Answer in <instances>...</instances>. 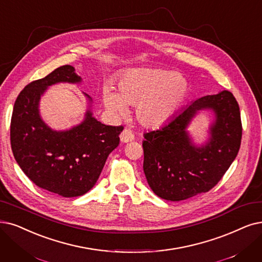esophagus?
I'll return each instance as SVG.
<instances>
[{
  "label": "esophagus",
  "mask_w": 262,
  "mask_h": 262,
  "mask_svg": "<svg viewBox=\"0 0 262 262\" xmlns=\"http://www.w3.org/2000/svg\"><path fill=\"white\" fill-rule=\"evenodd\" d=\"M134 140V134L132 133L131 130L129 129H124L121 134H120V141L121 143H129Z\"/></svg>",
  "instance_id": "1"
}]
</instances>
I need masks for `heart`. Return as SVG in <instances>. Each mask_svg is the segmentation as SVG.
I'll list each match as a JSON object with an SVG mask.
<instances>
[{
  "label": "heart",
  "instance_id": "obj_1",
  "mask_svg": "<svg viewBox=\"0 0 262 262\" xmlns=\"http://www.w3.org/2000/svg\"><path fill=\"white\" fill-rule=\"evenodd\" d=\"M187 79L172 71L133 69L123 73L117 91L111 86L103 89L106 110L119 117L127 114V105H135V116L146 127H160L169 121L186 99Z\"/></svg>",
  "mask_w": 262,
  "mask_h": 262
}]
</instances>
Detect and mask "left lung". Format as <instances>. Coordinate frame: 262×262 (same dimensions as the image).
Returning <instances> with one entry per match:
<instances>
[{
  "label": "left lung",
  "instance_id": "left-lung-1",
  "mask_svg": "<svg viewBox=\"0 0 262 262\" xmlns=\"http://www.w3.org/2000/svg\"><path fill=\"white\" fill-rule=\"evenodd\" d=\"M201 110L214 120L209 139L195 145L187 128ZM242 122L238 104L228 90L191 102L161 128L144 134L143 170L151 190L167 201L207 192L222 180L238 152Z\"/></svg>",
  "mask_w": 262,
  "mask_h": 262
}]
</instances>
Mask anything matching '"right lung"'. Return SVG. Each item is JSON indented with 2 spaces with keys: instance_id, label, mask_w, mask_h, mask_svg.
Returning a JSON list of instances; mask_svg holds the SVG:
<instances>
[{
  "instance_id": "obj_1",
  "label": "right lung",
  "mask_w": 262,
  "mask_h": 262,
  "mask_svg": "<svg viewBox=\"0 0 262 262\" xmlns=\"http://www.w3.org/2000/svg\"><path fill=\"white\" fill-rule=\"evenodd\" d=\"M59 82L79 83L72 66L30 82L19 93L10 122V144L20 169L41 189L64 198L79 196L96 185L108 155L119 145L122 125H106L93 117L89 101L85 118L69 130H54L41 119L39 100Z\"/></svg>"
}]
</instances>
